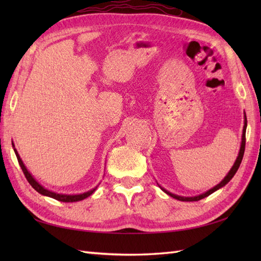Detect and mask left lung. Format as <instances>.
Segmentation results:
<instances>
[{"instance_id": "obj_1", "label": "left lung", "mask_w": 261, "mask_h": 261, "mask_svg": "<svg viewBox=\"0 0 261 261\" xmlns=\"http://www.w3.org/2000/svg\"><path fill=\"white\" fill-rule=\"evenodd\" d=\"M246 129H247V118H246V115H245V126H243L242 142H241V148H240V151H239V156H238V158H237V160H236V163H234V165H233V167L231 168V170L229 171V174L224 177V179H223L222 181H221L220 184H218V185H216V186L213 187V188H211L210 191H207L206 193L202 194V195H198V196H195V197H181V196H177V195H174V194H171V193L167 192L166 190H164V188H162V190H163L165 193H167L169 196L174 197V198H176V199H179V201H182V202H194V201H199V199H202V198H204V197H206V196L211 195V194H212L213 192L218 191L219 188L223 187L225 184H228V182L230 181V179H231L232 177L234 176V174L237 173V170H238V168H239V166H240V164H241V162H242L243 153H245V148H246Z\"/></svg>"}]
</instances>
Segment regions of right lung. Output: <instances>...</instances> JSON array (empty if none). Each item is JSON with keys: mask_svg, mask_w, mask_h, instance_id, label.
Returning a JSON list of instances; mask_svg holds the SVG:
<instances>
[{"mask_svg": "<svg viewBox=\"0 0 261 261\" xmlns=\"http://www.w3.org/2000/svg\"><path fill=\"white\" fill-rule=\"evenodd\" d=\"M14 152H15V154H16V158H18L19 165H20V167H21L22 171H23V174H24V176H25L27 180L29 181V184H30L33 188H35V190H36L38 193H40L41 195L53 197V198L57 199V201H60V202L69 203V202H79V201H82V199H84V198L88 197L90 195H92V194H93L94 192H95V190H96V188H93L92 191L86 192V193H84V194H80V195H65V194H57V193H54V192L48 191V190H46V188H43L40 184H39V182L31 176V174L29 173V171L27 170L25 166L23 165V163H22V160H21V158H20V156H19V153H18V151L15 150V149H14Z\"/></svg>", "mask_w": 261, "mask_h": 261, "instance_id": "obj_1", "label": "right lung"}]
</instances>
